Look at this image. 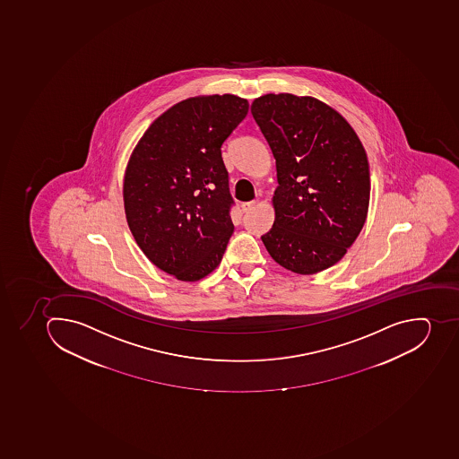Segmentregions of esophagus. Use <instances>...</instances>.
<instances>
[{"mask_svg":"<svg viewBox=\"0 0 459 459\" xmlns=\"http://www.w3.org/2000/svg\"><path fill=\"white\" fill-rule=\"evenodd\" d=\"M258 205V201H247V203H242V210L245 212H250V210H254L255 207Z\"/></svg>","mask_w":459,"mask_h":459,"instance_id":"obj_1","label":"esophagus"}]
</instances>
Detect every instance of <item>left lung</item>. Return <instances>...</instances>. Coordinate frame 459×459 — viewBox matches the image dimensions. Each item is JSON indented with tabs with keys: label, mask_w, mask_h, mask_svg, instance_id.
Returning a JSON list of instances; mask_svg holds the SVG:
<instances>
[{
	"label": "left lung",
	"mask_w": 459,
	"mask_h": 459,
	"mask_svg": "<svg viewBox=\"0 0 459 459\" xmlns=\"http://www.w3.org/2000/svg\"><path fill=\"white\" fill-rule=\"evenodd\" d=\"M250 111L277 163L275 220L262 242L291 273L333 266L368 216L371 179L359 137L333 107L308 95H262Z\"/></svg>",
	"instance_id": "obj_1"
}]
</instances>
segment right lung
<instances>
[{"label":"right lung","instance_id":"obj_1","mask_svg":"<svg viewBox=\"0 0 459 459\" xmlns=\"http://www.w3.org/2000/svg\"><path fill=\"white\" fill-rule=\"evenodd\" d=\"M249 111L233 94L198 95L160 114L126 167L123 201L146 258L186 282L219 266L233 233L221 144Z\"/></svg>","mask_w":459,"mask_h":459}]
</instances>
